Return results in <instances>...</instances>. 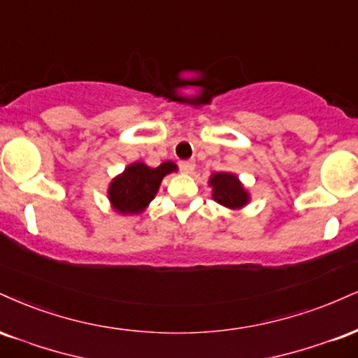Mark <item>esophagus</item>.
<instances>
[{
  "label": "esophagus",
  "mask_w": 358,
  "mask_h": 358,
  "mask_svg": "<svg viewBox=\"0 0 358 358\" xmlns=\"http://www.w3.org/2000/svg\"><path fill=\"white\" fill-rule=\"evenodd\" d=\"M180 170L187 175L193 173V170H195V162H180Z\"/></svg>",
  "instance_id": "1"
}]
</instances>
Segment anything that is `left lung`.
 I'll use <instances>...</instances> for the list:
<instances>
[{
  "label": "left lung",
  "mask_w": 358,
  "mask_h": 358,
  "mask_svg": "<svg viewBox=\"0 0 358 358\" xmlns=\"http://www.w3.org/2000/svg\"><path fill=\"white\" fill-rule=\"evenodd\" d=\"M210 187H212V196L217 203H220L227 208L238 210L250 201L248 192L245 190L238 176L228 171L222 173H213L208 180Z\"/></svg>",
  "instance_id": "8db88e82"
}]
</instances>
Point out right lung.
I'll return each instance as SVG.
<instances>
[{"label": "right lung", "mask_w": 358, "mask_h": 358, "mask_svg": "<svg viewBox=\"0 0 358 358\" xmlns=\"http://www.w3.org/2000/svg\"><path fill=\"white\" fill-rule=\"evenodd\" d=\"M178 170L173 162H163L160 166L150 168L135 162L124 168L123 173L111 180L108 188L110 203L118 213L140 215L157 195L162 180Z\"/></svg>", "instance_id": "obj_1"}]
</instances>
